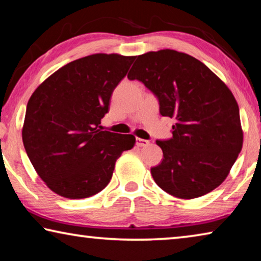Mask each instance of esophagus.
Listing matches in <instances>:
<instances>
[{
	"mask_svg": "<svg viewBox=\"0 0 261 261\" xmlns=\"http://www.w3.org/2000/svg\"><path fill=\"white\" fill-rule=\"evenodd\" d=\"M149 144V141L146 140V139H141V138H136V145L138 147H145L147 146V145Z\"/></svg>",
	"mask_w": 261,
	"mask_h": 261,
	"instance_id": "esophagus-1",
	"label": "esophagus"
}]
</instances>
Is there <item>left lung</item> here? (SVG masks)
<instances>
[{
	"mask_svg": "<svg viewBox=\"0 0 261 261\" xmlns=\"http://www.w3.org/2000/svg\"><path fill=\"white\" fill-rule=\"evenodd\" d=\"M127 78L143 83L162 116L176 120L173 137L156 140L163 159L151 168L155 183L180 199L218 188L243 146L240 108L226 84L199 60L173 49L139 55Z\"/></svg>",
	"mask_w": 261,
	"mask_h": 261,
	"instance_id": "obj_1",
	"label": "left lung"
}]
</instances>
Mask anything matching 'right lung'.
<instances>
[{"mask_svg": "<svg viewBox=\"0 0 261 261\" xmlns=\"http://www.w3.org/2000/svg\"><path fill=\"white\" fill-rule=\"evenodd\" d=\"M136 56L94 54L72 61L33 92L23 143L35 171L51 191L69 199L100 192L135 136L101 131L110 96Z\"/></svg>", "mask_w": 261, "mask_h": 261, "instance_id": "1", "label": "right lung"}]
</instances>
